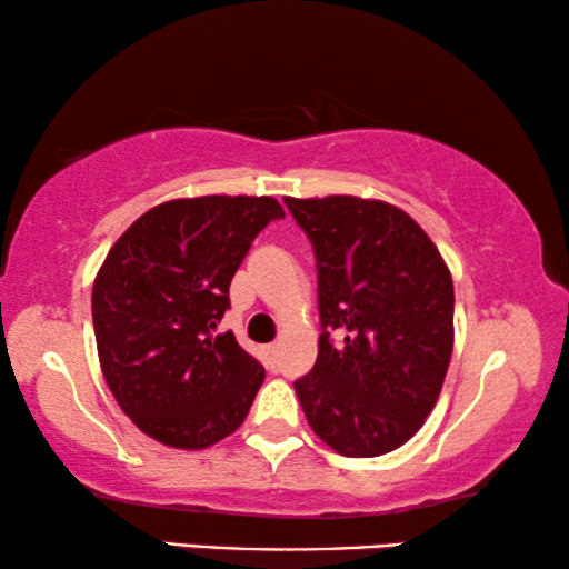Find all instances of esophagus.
<instances>
[{
  "mask_svg": "<svg viewBox=\"0 0 569 569\" xmlns=\"http://www.w3.org/2000/svg\"><path fill=\"white\" fill-rule=\"evenodd\" d=\"M277 357H279V345H269L267 347V360L277 362Z\"/></svg>",
  "mask_w": 569,
  "mask_h": 569,
  "instance_id": "esophagus-1",
  "label": "esophagus"
}]
</instances>
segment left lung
<instances>
[{
    "label": "left lung",
    "instance_id": "left-lung-1",
    "mask_svg": "<svg viewBox=\"0 0 569 569\" xmlns=\"http://www.w3.org/2000/svg\"><path fill=\"white\" fill-rule=\"evenodd\" d=\"M284 204L313 243L323 329L313 370L295 380L300 407L337 453H391L438 403L453 355V279L427 232L388 201Z\"/></svg>",
    "mask_w": 569,
    "mask_h": 569
}]
</instances>
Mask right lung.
<instances>
[{
	"mask_svg": "<svg viewBox=\"0 0 569 569\" xmlns=\"http://www.w3.org/2000/svg\"><path fill=\"white\" fill-rule=\"evenodd\" d=\"M284 209L271 197L173 199L144 212L92 284L100 370L123 415L170 448L236 432L263 368L232 331L217 333L253 238Z\"/></svg>",
	"mask_w": 569,
	"mask_h": 569,
	"instance_id": "1",
	"label": "right lung"
}]
</instances>
